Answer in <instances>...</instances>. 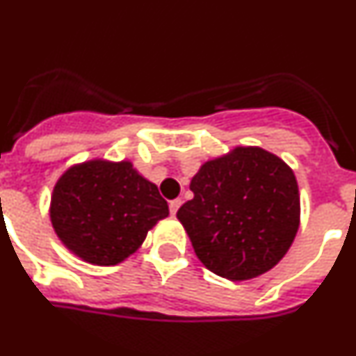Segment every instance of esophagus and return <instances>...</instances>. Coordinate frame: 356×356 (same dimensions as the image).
Segmentation results:
<instances>
[{
	"label": "esophagus",
	"instance_id": "1",
	"mask_svg": "<svg viewBox=\"0 0 356 356\" xmlns=\"http://www.w3.org/2000/svg\"><path fill=\"white\" fill-rule=\"evenodd\" d=\"M181 204H182L181 198H175V200L170 202V205H168V207H170V214L172 216L177 214V211H179V207H181Z\"/></svg>",
	"mask_w": 356,
	"mask_h": 356
}]
</instances>
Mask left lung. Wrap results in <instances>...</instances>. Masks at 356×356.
<instances>
[{"label": "left lung", "instance_id": "left-lung-1", "mask_svg": "<svg viewBox=\"0 0 356 356\" xmlns=\"http://www.w3.org/2000/svg\"><path fill=\"white\" fill-rule=\"evenodd\" d=\"M193 198L177 211L198 260L230 281L265 274L283 260L300 225L293 170L279 156L237 145L191 179Z\"/></svg>", "mask_w": 356, "mask_h": 356}]
</instances>
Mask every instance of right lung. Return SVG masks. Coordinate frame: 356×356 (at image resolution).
<instances>
[{"mask_svg":"<svg viewBox=\"0 0 356 356\" xmlns=\"http://www.w3.org/2000/svg\"><path fill=\"white\" fill-rule=\"evenodd\" d=\"M49 216L70 253L86 264L111 267L144 244L147 232L168 216V205L129 159L95 158L63 172Z\"/></svg>","mask_w":356,"mask_h":356,"instance_id":"obj_1","label":"right lung"}]
</instances>
